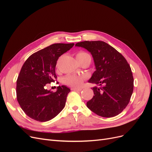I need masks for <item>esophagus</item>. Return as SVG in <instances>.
I'll use <instances>...</instances> for the list:
<instances>
[{"mask_svg": "<svg viewBox=\"0 0 152 152\" xmlns=\"http://www.w3.org/2000/svg\"><path fill=\"white\" fill-rule=\"evenodd\" d=\"M72 90H74V91H80L82 89V87H72Z\"/></svg>", "mask_w": 152, "mask_h": 152, "instance_id": "34e87169", "label": "esophagus"}]
</instances>
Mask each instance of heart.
<instances>
[{
    "mask_svg": "<svg viewBox=\"0 0 152 152\" xmlns=\"http://www.w3.org/2000/svg\"><path fill=\"white\" fill-rule=\"evenodd\" d=\"M89 55L85 53V52H79L77 54V58H82L89 56ZM84 80V77L81 75H68L65 77V83L72 86H80L82 81Z\"/></svg>",
    "mask_w": 152,
    "mask_h": 152,
    "instance_id": "obj_1",
    "label": "heart"
}]
</instances>
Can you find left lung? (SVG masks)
Segmentation results:
<instances>
[{
	"label": "left lung",
	"instance_id": "8db88e82",
	"mask_svg": "<svg viewBox=\"0 0 152 152\" xmlns=\"http://www.w3.org/2000/svg\"><path fill=\"white\" fill-rule=\"evenodd\" d=\"M92 54L96 70L89 83L94 96L87 107L103 117H113L121 113L129 102L134 87L131 67L122 55L103 41H84L75 44Z\"/></svg>",
	"mask_w": 152,
	"mask_h": 152
}]
</instances>
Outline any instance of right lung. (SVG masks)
<instances>
[{"mask_svg": "<svg viewBox=\"0 0 152 152\" xmlns=\"http://www.w3.org/2000/svg\"><path fill=\"white\" fill-rule=\"evenodd\" d=\"M74 44H54L31 54L23 65L16 82V96L21 109L29 117L39 122L51 120L65 107L70 89L58 86L56 92L45 89L54 82L59 56Z\"/></svg>", "mask_w": 152, "mask_h": 152, "instance_id": "1", "label": "right lung"}]
</instances>
